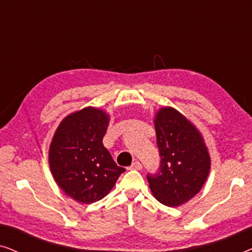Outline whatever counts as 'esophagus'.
<instances>
[{
    "label": "esophagus",
    "instance_id": "esophagus-1",
    "mask_svg": "<svg viewBox=\"0 0 252 252\" xmlns=\"http://www.w3.org/2000/svg\"><path fill=\"white\" fill-rule=\"evenodd\" d=\"M141 168H142V165H141L140 161H137V160L134 161V163L129 166V170H137V171H140Z\"/></svg>",
    "mask_w": 252,
    "mask_h": 252
}]
</instances>
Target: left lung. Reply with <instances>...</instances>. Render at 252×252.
<instances>
[{"mask_svg":"<svg viewBox=\"0 0 252 252\" xmlns=\"http://www.w3.org/2000/svg\"><path fill=\"white\" fill-rule=\"evenodd\" d=\"M159 171L148 174L150 190L161 204L175 208L201 190L211 168V158L202 134L190 120L171 106L154 118Z\"/></svg>","mask_w":252,"mask_h":252,"instance_id":"obj_1","label":"left lung"}]
</instances>
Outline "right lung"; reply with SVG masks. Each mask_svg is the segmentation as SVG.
Returning <instances> with one entry per match:
<instances>
[{
    "label": "right lung",
    "instance_id": "1",
    "mask_svg": "<svg viewBox=\"0 0 252 252\" xmlns=\"http://www.w3.org/2000/svg\"><path fill=\"white\" fill-rule=\"evenodd\" d=\"M109 122L104 110L87 106L65 117L50 143L49 166L55 181L82 204L105 197L125 172L103 146Z\"/></svg>",
    "mask_w": 252,
    "mask_h": 252
}]
</instances>
